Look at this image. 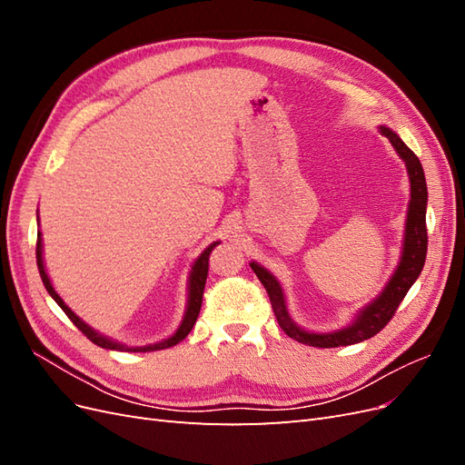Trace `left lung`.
<instances>
[{
  "label": "left lung",
  "instance_id": "1",
  "mask_svg": "<svg viewBox=\"0 0 465 465\" xmlns=\"http://www.w3.org/2000/svg\"><path fill=\"white\" fill-rule=\"evenodd\" d=\"M380 134L390 139V143L396 147L400 157L405 161L407 173H410L411 180V202L410 209H407V223H405V241H403V252H401V262L398 265L396 273L391 275L390 283L382 291L380 297L371 302L364 311L357 316V320L351 323L349 328L333 331V333H311L301 330L297 323L289 318L283 291H281L277 279L265 272L262 265L252 262L250 267L254 270L262 285L267 291V297L272 301L273 314L279 322L281 330H283L292 340L299 343L311 345V347H341V345H353L359 341L369 340V337L376 335L380 330H384L386 323L396 314L400 302L405 299L407 291L420 275V270L425 265L427 258V180L423 166L417 159V154L407 147L401 139L388 128H380Z\"/></svg>",
  "mask_w": 465,
  "mask_h": 465
}]
</instances>
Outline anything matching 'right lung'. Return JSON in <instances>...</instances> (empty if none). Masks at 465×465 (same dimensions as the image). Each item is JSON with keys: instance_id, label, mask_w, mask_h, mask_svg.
Segmentation results:
<instances>
[{"instance_id": "right-lung-1", "label": "right lung", "mask_w": 465, "mask_h": 465, "mask_svg": "<svg viewBox=\"0 0 465 465\" xmlns=\"http://www.w3.org/2000/svg\"><path fill=\"white\" fill-rule=\"evenodd\" d=\"M219 242H213L211 246H207L202 256L195 260L193 267H192V275H190V297H188V308H186V316L184 320H182L180 328L176 330V333L173 337H168V340L161 341V343H154V345H145V347H125V345H120L116 341H110L106 340V337H103L101 333H96L94 330H91L85 322H81L69 308L64 304V301L60 299V294L54 291L50 279L45 272V262H42V242H40V232H38V238H36V265H38V272H40V277H42V283H45L46 291L50 292V297L60 304L62 311L67 314V318L72 320L75 326L79 328V331H83V335H87L89 340L98 345V347H104V349H114V351H159V349H166V347H173L176 343H180L184 337L192 331L195 320H198L200 316V311H202V301H203V289H205V279H207V270H209V254L211 250H213Z\"/></svg>"}]
</instances>
